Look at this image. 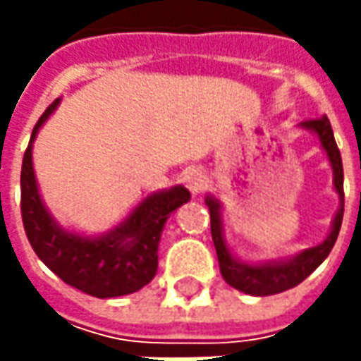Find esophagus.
I'll return each mask as SVG.
<instances>
[{
	"label": "esophagus",
	"mask_w": 361,
	"mask_h": 361,
	"mask_svg": "<svg viewBox=\"0 0 361 361\" xmlns=\"http://www.w3.org/2000/svg\"><path fill=\"white\" fill-rule=\"evenodd\" d=\"M185 185H187V188L192 195H199L207 187V174L199 171V169H190L185 174Z\"/></svg>",
	"instance_id": "obj_1"
}]
</instances>
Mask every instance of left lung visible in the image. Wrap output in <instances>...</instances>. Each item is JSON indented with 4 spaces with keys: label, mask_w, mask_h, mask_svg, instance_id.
<instances>
[{
    "label": "left lung",
    "mask_w": 361,
    "mask_h": 361,
    "mask_svg": "<svg viewBox=\"0 0 361 361\" xmlns=\"http://www.w3.org/2000/svg\"><path fill=\"white\" fill-rule=\"evenodd\" d=\"M301 126L315 132L319 136L322 148L327 152L329 164L334 169V187L338 190L341 201L326 241L319 243L317 247L301 251L299 255L289 259V261L265 263V265H247V263H241V261H237L235 257L231 255L229 247H227L225 237H223L221 204L213 197H207V207H209V213H211V235H213L216 257H219L221 275L231 287L239 289L243 293H249V295L265 298V295H275V293H281V291H287V289L299 285L326 261V257L334 249L336 239L340 235L341 219H343V166H341L340 148L336 145L331 124H329L327 116H322V118L305 120Z\"/></svg>",
    "instance_id": "obj_1"
}]
</instances>
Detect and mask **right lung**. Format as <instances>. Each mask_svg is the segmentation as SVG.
I'll use <instances>...</instances> for the list:
<instances>
[{"label":"right lung","mask_w":361,"mask_h":361,"mask_svg":"<svg viewBox=\"0 0 361 361\" xmlns=\"http://www.w3.org/2000/svg\"><path fill=\"white\" fill-rule=\"evenodd\" d=\"M58 104L60 100H54L46 108L23 152L21 221L27 241L63 283L100 299L134 293L157 275L160 233L171 213L190 199V192L185 187H174L146 197L124 223L102 237L90 239L60 229L39 199L32 166L35 134Z\"/></svg>","instance_id":"add662e5"}]
</instances>
